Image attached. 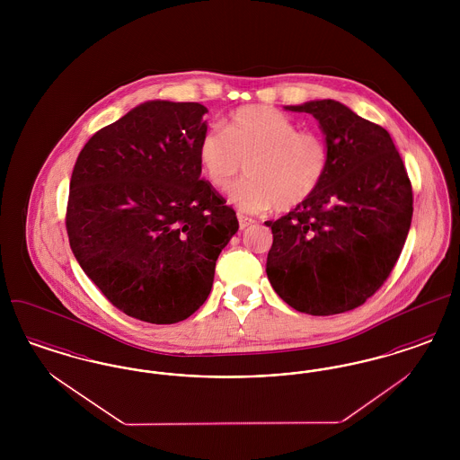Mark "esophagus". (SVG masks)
I'll list each match as a JSON object with an SVG mask.
<instances>
[{"label":"esophagus","mask_w":460,"mask_h":460,"mask_svg":"<svg viewBox=\"0 0 460 460\" xmlns=\"http://www.w3.org/2000/svg\"><path fill=\"white\" fill-rule=\"evenodd\" d=\"M238 222H240V229H246V227H250L255 220L250 219V217H246V216H238Z\"/></svg>","instance_id":"obj_1"}]
</instances>
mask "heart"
Instances as JSON below:
<instances>
[{
    "label": "heart",
    "mask_w": 460,
    "mask_h": 460,
    "mask_svg": "<svg viewBox=\"0 0 460 460\" xmlns=\"http://www.w3.org/2000/svg\"><path fill=\"white\" fill-rule=\"evenodd\" d=\"M198 160L208 182L227 190L241 174L229 198L241 212L276 207L289 212L321 188L328 172L329 152L315 131H298L279 110L250 105L236 110L224 129L208 128L198 141Z\"/></svg>",
    "instance_id": "1"
}]
</instances>
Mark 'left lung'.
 Listing matches in <instances>:
<instances>
[{
	"label": "left lung",
	"mask_w": 460,
	"mask_h": 460,
	"mask_svg": "<svg viewBox=\"0 0 460 460\" xmlns=\"http://www.w3.org/2000/svg\"><path fill=\"white\" fill-rule=\"evenodd\" d=\"M319 120L329 165L317 193L267 220V278L298 312L343 314L388 279L412 220V186L386 129L334 100L285 107Z\"/></svg>",
	"instance_id": "left-lung-1"
}]
</instances>
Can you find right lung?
Segmentation results:
<instances>
[{"mask_svg":"<svg viewBox=\"0 0 460 460\" xmlns=\"http://www.w3.org/2000/svg\"><path fill=\"white\" fill-rule=\"evenodd\" d=\"M208 110L154 100L100 129L70 179V248L110 304L150 324L188 319L210 295L236 212L201 179Z\"/></svg>","mask_w":460,"mask_h":460,"instance_id":"obj_1","label":"right lung"}]
</instances>
